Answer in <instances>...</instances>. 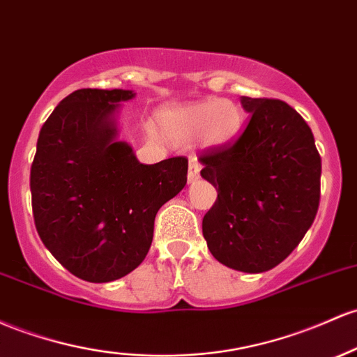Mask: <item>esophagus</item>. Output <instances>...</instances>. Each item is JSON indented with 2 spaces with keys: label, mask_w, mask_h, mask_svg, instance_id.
Here are the masks:
<instances>
[{
  "label": "esophagus",
  "mask_w": 357,
  "mask_h": 357,
  "mask_svg": "<svg viewBox=\"0 0 357 357\" xmlns=\"http://www.w3.org/2000/svg\"><path fill=\"white\" fill-rule=\"evenodd\" d=\"M199 169H202V167H199L197 159L190 160V169H188V183H190V185H193V183L198 181Z\"/></svg>",
  "instance_id": "1"
}]
</instances>
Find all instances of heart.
<instances>
[{
    "mask_svg": "<svg viewBox=\"0 0 357 357\" xmlns=\"http://www.w3.org/2000/svg\"><path fill=\"white\" fill-rule=\"evenodd\" d=\"M159 128L172 142H190L202 135L205 142L220 146L234 139L241 130L242 113L236 105L220 98L198 103L167 107L158 113Z\"/></svg>",
    "mask_w": 357,
    "mask_h": 357,
    "instance_id": "obj_1",
    "label": "heart"
}]
</instances>
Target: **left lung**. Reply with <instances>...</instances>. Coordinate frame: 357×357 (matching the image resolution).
<instances>
[{
  "label": "left lung",
  "mask_w": 357,
  "mask_h": 357,
  "mask_svg": "<svg viewBox=\"0 0 357 357\" xmlns=\"http://www.w3.org/2000/svg\"><path fill=\"white\" fill-rule=\"evenodd\" d=\"M250 120L236 142L199 158L218 191L203 217L210 252L227 268L264 273L283 262L315 220L322 160L307 121L288 103L241 98Z\"/></svg>",
  "instance_id": "obj_1"
}]
</instances>
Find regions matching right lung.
<instances>
[{
    "mask_svg": "<svg viewBox=\"0 0 357 357\" xmlns=\"http://www.w3.org/2000/svg\"><path fill=\"white\" fill-rule=\"evenodd\" d=\"M132 98L130 89H77L38 134L35 227L50 254L89 283L119 280L146 259L155 215L186 185V158L142 164L119 139V108Z\"/></svg>",
    "mask_w": 357,
    "mask_h": 357,
    "instance_id": "right-lung-1",
    "label": "right lung"
}]
</instances>
